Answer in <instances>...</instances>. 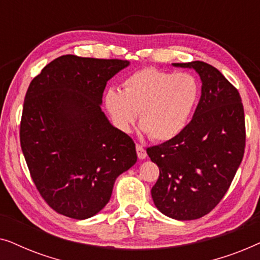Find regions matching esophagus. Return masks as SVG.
Here are the masks:
<instances>
[{
	"label": "esophagus",
	"mask_w": 260,
	"mask_h": 260,
	"mask_svg": "<svg viewBox=\"0 0 260 260\" xmlns=\"http://www.w3.org/2000/svg\"><path fill=\"white\" fill-rule=\"evenodd\" d=\"M136 151H137L138 158H140V159H144L145 157H147V151H145L143 145L136 144Z\"/></svg>",
	"instance_id": "obj_1"
}]
</instances>
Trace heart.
Wrapping results in <instances>:
<instances>
[{
	"label": "heart",
	"instance_id": "obj_1",
	"mask_svg": "<svg viewBox=\"0 0 260 260\" xmlns=\"http://www.w3.org/2000/svg\"><path fill=\"white\" fill-rule=\"evenodd\" d=\"M198 99L199 83L191 74L143 69L124 80L123 91L109 88L104 105L117 129L127 133L138 111L151 140L169 141L186 127Z\"/></svg>",
	"mask_w": 260,
	"mask_h": 260
}]
</instances>
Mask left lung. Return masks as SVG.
Here are the masks:
<instances>
[{"instance_id":"obj_1","label":"left lung","mask_w":260,"mask_h":260,"mask_svg":"<svg viewBox=\"0 0 260 260\" xmlns=\"http://www.w3.org/2000/svg\"><path fill=\"white\" fill-rule=\"evenodd\" d=\"M200 76L194 116L176 137L147 149L159 168L151 197L157 209L176 220L208 214L232 183L245 149V116L239 92L204 61L173 63Z\"/></svg>"}]
</instances>
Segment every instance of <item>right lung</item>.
<instances>
[{
    "label": "right lung",
    "mask_w": 260,
    "mask_h": 260,
    "mask_svg": "<svg viewBox=\"0 0 260 260\" xmlns=\"http://www.w3.org/2000/svg\"><path fill=\"white\" fill-rule=\"evenodd\" d=\"M127 60H53L31 80L20 142L37 189L59 214L84 220L102 211L115 181L137 161L133 138L102 111L103 92Z\"/></svg>",
    "instance_id": "right-lung-1"
}]
</instances>
